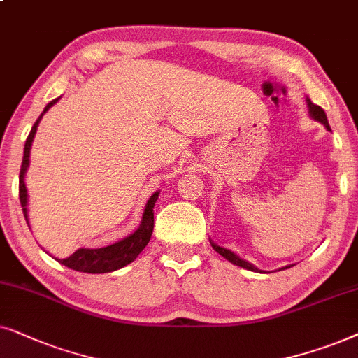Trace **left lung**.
<instances>
[{"mask_svg":"<svg viewBox=\"0 0 358 358\" xmlns=\"http://www.w3.org/2000/svg\"><path fill=\"white\" fill-rule=\"evenodd\" d=\"M306 103H308V113H309V117L314 119V121L321 122L322 126L326 127L327 131H331V127H329V122H327V116H326V113H324V109H322L321 106H317V104H314L309 98H306ZM209 242H211L213 249L216 250L219 255H222L224 259L231 262V264H234V265H237V266H242V268H245V270L257 271V273H266L265 270L257 268V266H255V265H252L250 262H247V260H244V259H241V257L237 255V254H234V252H232V250L224 249V247L217 245V244H214L213 241H209ZM289 266H293V265H287V266H283V268H289Z\"/></svg>","mask_w":358,"mask_h":358,"instance_id":"left-lung-1","label":"left lung"}]
</instances>
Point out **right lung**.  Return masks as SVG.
<instances>
[{
  "label": "right lung",
  "mask_w": 358,
  "mask_h": 358,
  "mask_svg": "<svg viewBox=\"0 0 358 358\" xmlns=\"http://www.w3.org/2000/svg\"><path fill=\"white\" fill-rule=\"evenodd\" d=\"M59 99L60 98L52 99V101L44 108V111H42L41 116L37 117V121L34 122V126H32L29 136H27L26 139V144H24V157L21 173H19V201H21L22 213L27 224H29V214H27V201H29V196H27V188L24 178H26L27 169H29L31 147L32 142H34L37 126H39L42 116H44ZM159 194L160 192H155L149 199H147L144 214H142V221L139 224V227H137L132 234L124 237L121 241L114 242L111 245L101 247V249H87V247H82V249L75 250L73 254L66 257V259H57V257H54V259L59 262V264L69 266L71 270L83 271V273H108V271L119 270L122 268V266L129 265L131 262H134L137 259V255L145 249V245L149 244L152 231H154V206L157 199H159Z\"/></svg>",
  "instance_id": "1"
}]
</instances>
